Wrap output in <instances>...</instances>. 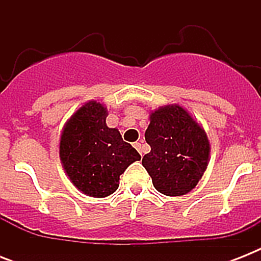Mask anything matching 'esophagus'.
Returning <instances> with one entry per match:
<instances>
[{"mask_svg":"<svg viewBox=\"0 0 261 261\" xmlns=\"http://www.w3.org/2000/svg\"><path fill=\"white\" fill-rule=\"evenodd\" d=\"M134 147H135V149H137V150L139 151V154L142 155V143H141V142H135L134 143Z\"/></svg>","mask_w":261,"mask_h":261,"instance_id":"1","label":"esophagus"}]
</instances>
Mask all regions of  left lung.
Masks as SVG:
<instances>
[{
    "mask_svg": "<svg viewBox=\"0 0 261 261\" xmlns=\"http://www.w3.org/2000/svg\"><path fill=\"white\" fill-rule=\"evenodd\" d=\"M145 139L151 150L142 165L155 190L168 196L194 190L210 155V142L202 126L178 104L160 107L150 114Z\"/></svg>",
    "mask_w": 261,
    "mask_h": 261,
    "instance_id": "1",
    "label": "left lung"
}]
</instances>
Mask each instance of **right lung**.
I'll use <instances>...</instances> for the list:
<instances>
[{
	"label": "right lung",
	"instance_id": "add662e5",
	"mask_svg": "<svg viewBox=\"0 0 261 261\" xmlns=\"http://www.w3.org/2000/svg\"><path fill=\"white\" fill-rule=\"evenodd\" d=\"M107 108L100 102L84 104L63 127L59 157L71 182L83 194L104 198L114 194L127 167L141 160L118 128L107 126Z\"/></svg>",
	"mask_w": 261,
	"mask_h": 261
}]
</instances>
